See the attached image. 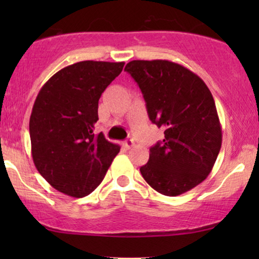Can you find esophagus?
<instances>
[{
    "mask_svg": "<svg viewBox=\"0 0 259 259\" xmlns=\"http://www.w3.org/2000/svg\"><path fill=\"white\" fill-rule=\"evenodd\" d=\"M134 145V140L132 139V138H128V139L123 141V146H125L126 148H131Z\"/></svg>",
    "mask_w": 259,
    "mask_h": 259,
    "instance_id": "esophagus-1",
    "label": "esophagus"
}]
</instances>
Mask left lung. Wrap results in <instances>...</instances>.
<instances>
[{"label": "left lung", "instance_id": "obj_1", "mask_svg": "<svg viewBox=\"0 0 259 259\" xmlns=\"http://www.w3.org/2000/svg\"><path fill=\"white\" fill-rule=\"evenodd\" d=\"M126 72L139 84L150 120L165 138L150 148L144 179L168 197L199 185L222 147V126L210 90L197 74L168 60H133Z\"/></svg>", "mask_w": 259, "mask_h": 259}]
</instances>
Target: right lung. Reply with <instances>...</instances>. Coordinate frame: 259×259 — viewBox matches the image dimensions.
<instances>
[{
  "label": "right lung",
  "instance_id": "right-lung-1",
  "mask_svg": "<svg viewBox=\"0 0 259 259\" xmlns=\"http://www.w3.org/2000/svg\"><path fill=\"white\" fill-rule=\"evenodd\" d=\"M125 62L80 61L55 73L38 92L29 120L31 157L60 192L82 198L104 180L120 146L94 134L101 94Z\"/></svg>",
  "mask_w": 259,
  "mask_h": 259
}]
</instances>
